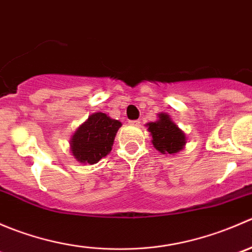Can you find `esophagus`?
<instances>
[{"label":"esophagus","mask_w":252,"mask_h":252,"mask_svg":"<svg viewBox=\"0 0 252 252\" xmlns=\"http://www.w3.org/2000/svg\"><path fill=\"white\" fill-rule=\"evenodd\" d=\"M129 123H130L131 126H140V121H139V119H134V121H129Z\"/></svg>","instance_id":"34e87169"}]
</instances>
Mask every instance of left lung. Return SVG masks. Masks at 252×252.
<instances>
[{"label":"left lung","mask_w":252,"mask_h":252,"mask_svg":"<svg viewBox=\"0 0 252 252\" xmlns=\"http://www.w3.org/2000/svg\"><path fill=\"white\" fill-rule=\"evenodd\" d=\"M152 144L162 154H177L185 144V135L166 113L159 114L157 122L147 124Z\"/></svg>","instance_id":"left-lung-1"}]
</instances>
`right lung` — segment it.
<instances>
[{"label":"right lung","instance_id":"1","mask_svg":"<svg viewBox=\"0 0 252 252\" xmlns=\"http://www.w3.org/2000/svg\"><path fill=\"white\" fill-rule=\"evenodd\" d=\"M121 126V122L111 119L101 112L90 116L70 141L73 156L83 163H97L111 151Z\"/></svg>","mask_w":252,"mask_h":252}]
</instances>
